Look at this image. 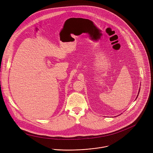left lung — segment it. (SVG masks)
Segmentation results:
<instances>
[{
    "label": "left lung",
    "mask_w": 153,
    "mask_h": 153,
    "mask_svg": "<svg viewBox=\"0 0 153 153\" xmlns=\"http://www.w3.org/2000/svg\"><path fill=\"white\" fill-rule=\"evenodd\" d=\"M137 96H138V95H137Z\"/></svg>",
    "instance_id": "8db88e82"
}]
</instances>
